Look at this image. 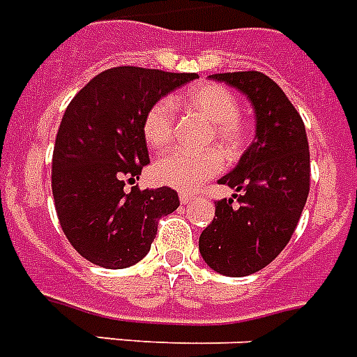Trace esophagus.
<instances>
[{
    "label": "esophagus",
    "mask_w": 357,
    "mask_h": 357,
    "mask_svg": "<svg viewBox=\"0 0 357 357\" xmlns=\"http://www.w3.org/2000/svg\"><path fill=\"white\" fill-rule=\"evenodd\" d=\"M195 200V195H190V192H179V202H181V206H189V204H192Z\"/></svg>",
    "instance_id": "esophagus-1"
}]
</instances>
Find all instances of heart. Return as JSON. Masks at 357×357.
<instances>
[{
    "label": "heart",
    "instance_id": "obj_1",
    "mask_svg": "<svg viewBox=\"0 0 357 357\" xmlns=\"http://www.w3.org/2000/svg\"><path fill=\"white\" fill-rule=\"evenodd\" d=\"M183 103L200 111L211 129L207 140H215L228 155H237L246 144L248 129L238 119V100L231 91L217 83H200L185 92ZM174 129V105L170 100H159L148 109L142 120V135L151 148H162L170 142ZM224 167V157L217 148L190 151L174 148L155 161L153 172L161 183L179 190L200 187Z\"/></svg>",
    "mask_w": 357,
    "mask_h": 357
}]
</instances>
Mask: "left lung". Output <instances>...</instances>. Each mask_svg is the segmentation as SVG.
<instances>
[{"label":"left lung","mask_w":357,"mask_h":357,"mask_svg":"<svg viewBox=\"0 0 357 357\" xmlns=\"http://www.w3.org/2000/svg\"><path fill=\"white\" fill-rule=\"evenodd\" d=\"M209 79L237 89L255 114L252 144L237 167L218 179L237 195L215 204L217 218L198 243L209 268L241 278L276 259L294 234L310 195V146L298 111L268 75L252 70Z\"/></svg>","instance_id":"left-lung-1"}]
</instances>
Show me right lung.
<instances>
[{
  "label": "right lung",
  "mask_w": 357,
  "mask_h": 357,
  "mask_svg": "<svg viewBox=\"0 0 357 357\" xmlns=\"http://www.w3.org/2000/svg\"><path fill=\"white\" fill-rule=\"evenodd\" d=\"M196 74L119 66L98 74L64 111L52 162L59 222L70 244L103 268L144 259L157 220L179 206L170 187L126 189L150 165L142 120Z\"/></svg>",
  "instance_id": "obj_1"
}]
</instances>
